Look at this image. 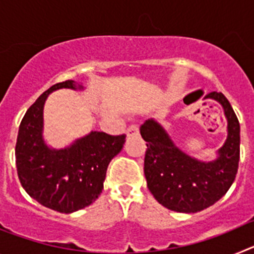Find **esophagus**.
Instances as JSON below:
<instances>
[{
    "label": "esophagus",
    "mask_w": 254,
    "mask_h": 254,
    "mask_svg": "<svg viewBox=\"0 0 254 254\" xmlns=\"http://www.w3.org/2000/svg\"><path fill=\"white\" fill-rule=\"evenodd\" d=\"M127 137H133V136H137L140 133V129H138V126H131L127 128Z\"/></svg>",
    "instance_id": "1"
}]
</instances>
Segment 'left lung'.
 Returning a JSON list of instances; mask_svg holds the SVG:
<instances>
[{
	"label": "left lung",
	"mask_w": 254,
	"mask_h": 254,
	"mask_svg": "<svg viewBox=\"0 0 254 254\" xmlns=\"http://www.w3.org/2000/svg\"><path fill=\"white\" fill-rule=\"evenodd\" d=\"M203 99L223 107L226 118V140L210 161L199 160L177 146L167 129L154 118L141 125L146 141L145 178L152 196L164 207L193 214L219 201L234 182L239 163L241 126L224 94L212 91Z\"/></svg>",
	"instance_id": "8db88e82"
}]
</instances>
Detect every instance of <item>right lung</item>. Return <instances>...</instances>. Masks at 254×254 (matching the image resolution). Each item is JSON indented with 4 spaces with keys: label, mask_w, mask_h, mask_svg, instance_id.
<instances>
[{
    "label": "right lung",
    "mask_w": 254,
    "mask_h": 254,
    "mask_svg": "<svg viewBox=\"0 0 254 254\" xmlns=\"http://www.w3.org/2000/svg\"><path fill=\"white\" fill-rule=\"evenodd\" d=\"M60 89L82 91L73 80L51 86L26 111L17 133V176L26 193L40 205L71 214L91 205L104 188L108 165L125 145L126 136L91 131L68 146L56 149L44 138V104Z\"/></svg>",
    "instance_id": "obj_1"
}]
</instances>
